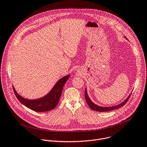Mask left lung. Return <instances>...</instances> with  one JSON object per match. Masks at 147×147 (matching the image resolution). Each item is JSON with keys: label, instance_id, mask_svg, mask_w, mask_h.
I'll use <instances>...</instances> for the list:
<instances>
[{"label": "left lung", "instance_id": "8db88e82", "mask_svg": "<svg viewBox=\"0 0 147 147\" xmlns=\"http://www.w3.org/2000/svg\"><path fill=\"white\" fill-rule=\"evenodd\" d=\"M131 93H130V94L128 96V97L123 102H122L121 103H120L118 105L114 106H111V107H102V106H98V105L94 104L93 102H92V100L90 99V98L88 96L86 88H85V100H86V102L87 104L88 105L89 107L92 110H94V111H99V112H107V111L114 110H116V109H118L123 107L126 103V102H127L129 98L131 95Z\"/></svg>", "mask_w": 147, "mask_h": 147}]
</instances>
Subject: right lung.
I'll use <instances>...</instances> for the list:
<instances>
[{
  "mask_svg": "<svg viewBox=\"0 0 147 147\" xmlns=\"http://www.w3.org/2000/svg\"><path fill=\"white\" fill-rule=\"evenodd\" d=\"M69 77L70 74H68L59 79L46 95L36 99L25 98L17 93L14 86L13 90L18 100L28 109L36 112L51 111L55 109L59 103L63 86Z\"/></svg>",
  "mask_w": 147,
  "mask_h": 147,
  "instance_id": "right-lung-1",
  "label": "right lung"
}]
</instances>
